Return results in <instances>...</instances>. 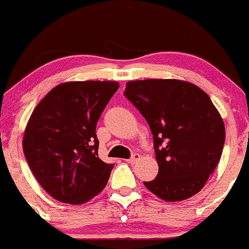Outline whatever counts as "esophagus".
I'll list each match as a JSON object with an SVG mask.
<instances>
[{"mask_svg":"<svg viewBox=\"0 0 249 249\" xmlns=\"http://www.w3.org/2000/svg\"><path fill=\"white\" fill-rule=\"evenodd\" d=\"M141 158V156H140L139 153H134L131 156V158L130 159H127V161H129V163H136L137 160H139V159Z\"/></svg>","mask_w":249,"mask_h":249,"instance_id":"esophagus-1","label":"esophagus"}]
</instances>
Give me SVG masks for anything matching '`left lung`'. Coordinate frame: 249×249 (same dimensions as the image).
Returning a JSON list of instances; mask_svg holds the SVG:
<instances>
[{
  "mask_svg": "<svg viewBox=\"0 0 249 249\" xmlns=\"http://www.w3.org/2000/svg\"><path fill=\"white\" fill-rule=\"evenodd\" d=\"M124 95L153 135L159 170L144 186L166 202L198 194L215 170L225 141L224 120L209 96L178 79L129 81Z\"/></svg>",
  "mask_w": 249,
  "mask_h": 249,
  "instance_id": "left-lung-1",
  "label": "left lung"
}]
</instances>
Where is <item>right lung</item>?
<instances>
[{"instance_id":"add662e5","label":"right lung","mask_w":249,"mask_h":249,"mask_svg":"<svg viewBox=\"0 0 249 249\" xmlns=\"http://www.w3.org/2000/svg\"><path fill=\"white\" fill-rule=\"evenodd\" d=\"M117 81H68L53 88L31 113L23 151L34 176L54 199L83 204L106 187L113 164L98 158L96 124Z\"/></svg>"}]
</instances>
